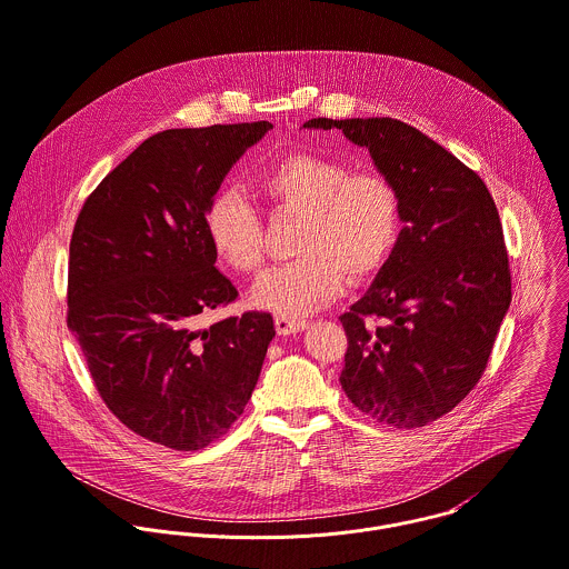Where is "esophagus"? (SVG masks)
<instances>
[{
	"instance_id": "obj_1",
	"label": "esophagus",
	"mask_w": 569,
	"mask_h": 569,
	"mask_svg": "<svg viewBox=\"0 0 569 569\" xmlns=\"http://www.w3.org/2000/svg\"><path fill=\"white\" fill-rule=\"evenodd\" d=\"M309 327L307 320H298V318H287V316H276V331L280 336H293L300 333Z\"/></svg>"
}]
</instances>
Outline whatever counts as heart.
<instances>
[{
  "label": "heart",
  "mask_w": 569,
  "mask_h": 569,
  "mask_svg": "<svg viewBox=\"0 0 569 569\" xmlns=\"http://www.w3.org/2000/svg\"><path fill=\"white\" fill-rule=\"evenodd\" d=\"M256 193L273 211L300 216L293 262L269 269L253 287L251 302L296 318L336 300L347 278L362 282L378 273L395 249L401 202L395 186L378 172L291 154L269 166ZM204 229L213 253L238 273H253L262 260L258 213L238 191H220L207 207Z\"/></svg>",
  "instance_id": "obj_1"
}]
</instances>
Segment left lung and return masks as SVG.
I'll list each match as a JSON object with an SVG mask.
<instances>
[{
  "instance_id": "obj_1",
  "label": "left lung",
  "mask_w": 569,
  "mask_h": 569,
  "mask_svg": "<svg viewBox=\"0 0 569 569\" xmlns=\"http://www.w3.org/2000/svg\"><path fill=\"white\" fill-rule=\"evenodd\" d=\"M367 148L399 193L403 229L369 291L340 316V383L379 423L419 428L481 379L512 302L497 204L477 172L397 119H311Z\"/></svg>"
}]
</instances>
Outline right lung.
I'll list each match as a JSON object with an SVG mask.
<instances>
[{
	"mask_svg": "<svg viewBox=\"0 0 569 569\" xmlns=\"http://www.w3.org/2000/svg\"><path fill=\"white\" fill-rule=\"evenodd\" d=\"M269 121L166 130L146 139L83 202L70 238L68 329L106 406L137 435L198 450L242 415L276 336L216 269L204 216Z\"/></svg>",
	"mask_w": 569,
	"mask_h": 569,
	"instance_id": "add662e5",
	"label": "right lung"
}]
</instances>
